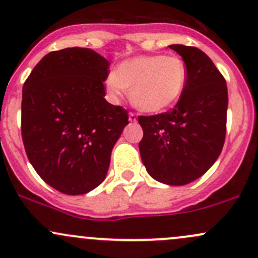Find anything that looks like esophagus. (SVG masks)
Masks as SVG:
<instances>
[{
  "label": "esophagus",
  "instance_id": "34e87169",
  "mask_svg": "<svg viewBox=\"0 0 258 258\" xmlns=\"http://www.w3.org/2000/svg\"><path fill=\"white\" fill-rule=\"evenodd\" d=\"M128 120L131 121V122H136V121H137V115H136L135 112H130V114H128Z\"/></svg>",
  "mask_w": 258,
  "mask_h": 258
}]
</instances>
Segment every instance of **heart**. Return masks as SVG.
<instances>
[{"label": "heart", "instance_id": "b5f03b06", "mask_svg": "<svg viewBox=\"0 0 258 258\" xmlns=\"http://www.w3.org/2000/svg\"><path fill=\"white\" fill-rule=\"evenodd\" d=\"M187 66L176 55H142L128 58L107 73L105 88L112 100L131 92L134 105L144 112H161L180 100L187 83Z\"/></svg>", "mask_w": 258, "mask_h": 258}]
</instances>
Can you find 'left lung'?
I'll list each match as a JSON object with an SVG mask.
<instances>
[{"label": "left lung", "instance_id": "1", "mask_svg": "<svg viewBox=\"0 0 258 258\" xmlns=\"http://www.w3.org/2000/svg\"><path fill=\"white\" fill-rule=\"evenodd\" d=\"M187 66L182 97L170 111L140 116L141 158L154 180L181 186L202 176L222 152L226 132L228 88L203 51L170 45Z\"/></svg>", "mask_w": 258, "mask_h": 258}]
</instances>
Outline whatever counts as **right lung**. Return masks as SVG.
Masks as SVG:
<instances>
[{"label":"right lung","instance_id":"1","mask_svg":"<svg viewBox=\"0 0 258 258\" xmlns=\"http://www.w3.org/2000/svg\"><path fill=\"white\" fill-rule=\"evenodd\" d=\"M110 62L95 51L67 47L41 58L22 94V138L39 176L66 195L105 180L127 110L105 100Z\"/></svg>","mask_w":258,"mask_h":258}]
</instances>
